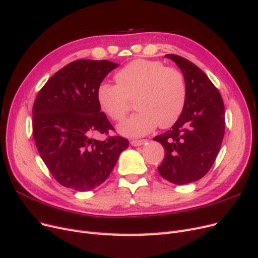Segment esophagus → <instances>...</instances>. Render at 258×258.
<instances>
[{
    "label": "esophagus",
    "instance_id": "1",
    "mask_svg": "<svg viewBox=\"0 0 258 258\" xmlns=\"http://www.w3.org/2000/svg\"><path fill=\"white\" fill-rule=\"evenodd\" d=\"M147 141L146 140H132V141L130 142V144L132 146H141L143 144H145Z\"/></svg>",
    "mask_w": 258,
    "mask_h": 258
}]
</instances>
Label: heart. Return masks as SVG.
<instances>
[{"label": "heart", "mask_w": 258, "mask_h": 258, "mask_svg": "<svg viewBox=\"0 0 258 258\" xmlns=\"http://www.w3.org/2000/svg\"><path fill=\"white\" fill-rule=\"evenodd\" d=\"M116 82H102L97 100L102 111L121 121L129 111V100L136 99L138 110L118 127L127 137H142L159 126L169 128L182 115L187 96L186 81L176 68L158 60L137 59L116 73Z\"/></svg>", "instance_id": "heart-1"}]
</instances>
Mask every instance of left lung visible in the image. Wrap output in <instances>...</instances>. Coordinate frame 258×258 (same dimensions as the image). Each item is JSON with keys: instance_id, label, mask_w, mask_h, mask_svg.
I'll return each mask as SVG.
<instances>
[{"instance_id": "1", "label": "left lung", "mask_w": 258, "mask_h": 258, "mask_svg": "<svg viewBox=\"0 0 258 258\" xmlns=\"http://www.w3.org/2000/svg\"><path fill=\"white\" fill-rule=\"evenodd\" d=\"M166 57L182 71L187 96L178 120L154 138L165 148L158 172L171 183L184 185L204 177L214 163L224 138L225 107L220 91L196 64L176 54Z\"/></svg>"}]
</instances>
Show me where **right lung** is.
Wrapping results in <instances>:
<instances>
[{
	"label": "right lung",
	"instance_id": "add662e5",
	"mask_svg": "<svg viewBox=\"0 0 258 258\" xmlns=\"http://www.w3.org/2000/svg\"><path fill=\"white\" fill-rule=\"evenodd\" d=\"M118 64L76 60L54 73L33 104V138L52 176L62 186L88 191L102 184L129 145L122 137L104 141L95 134L114 130L97 100L98 86Z\"/></svg>",
	"mask_w": 258,
	"mask_h": 258
}]
</instances>
